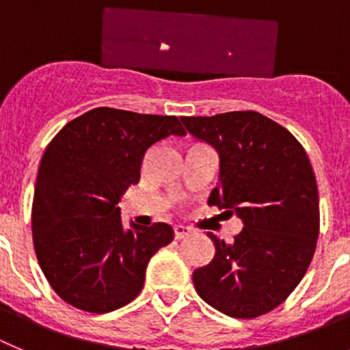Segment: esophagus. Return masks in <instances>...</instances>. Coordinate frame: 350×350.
<instances>
[{"instance_id":"obj_1","label":"esophagus","mask_w":350,"mask_h":350,"mask_svg":"<svg viewBox=\"0 0 350 350\" xmlns=\"http://www.w3.org/2000/svg\"><path fill=\"white\" fill-rule=\"evenodd\" d=\"M188 234H190V228H188V226H183V225L174 226V237L176 239H185Z\"/></svg>"}]
</instances>
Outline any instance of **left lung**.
<instances>
[{"mask_svg": "<svg viewBox=\"0 0 350 350\" xmlns=\"http://www.w3.org/2000/svg\"><path fill=\"white\" fill-rule=\"evenodd\" d=\"M187 131L219 155L218 187L207 204L244 228L193 272L198 297L219 312L253 319L281 305L307 272L319 237V195L304 146L258 111L183 116Z\"/></svg>", "mask_w": 350, "mask_h": 350, "instance_id": "1", "label": "left lung"}]
</instances>
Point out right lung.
<instances>
[{
	"label": "right lung",
	"mask_w": 350,
	"mask_h": 350,
	"mask_svg": "<svg viewBox=\"0 0 350 350\" xmlns=\"http://www.w3.org/2000/svg\"><path fill=\"white\" fill-rule=\"evenodd\" d=\"M187 132L176 116L96 108L66 124L40 162L33 198L38 263L66 304L106 314L131 304L148 261L174 239L167 223L125 228L120 197L148 148Z\"/></svg>",
	"instance_id": "add662e5"
}]
</instances>
